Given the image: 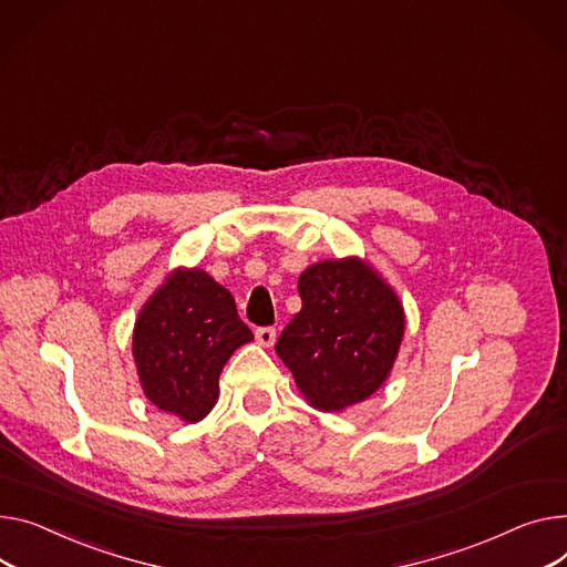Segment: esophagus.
<instances>
[{
  "instance_id": "obj_1",
  "label": "esophagus",
  "mask_w": 567,
  "mask_h": 567,
  "mask_svg": "<svg viewBox=\"0 0 567 567\" xmlns=\"http://www.w3.org/2000/svg\"><path fill=\"white\" fill-rule=\"evenodd\" d=\"M255 339L261 344V347H274L276 342V328L271 326H261L255 330Z\"/></svg>"
}]
</instances>
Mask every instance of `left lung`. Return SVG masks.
<instances>
[{"instance_id":"8db88e82","label":"left lung","mask_w":567,"mask_h":567,"mask_svg":"<svg viewBox=\"0 0 567 567\" xmlns=\"http://www.w3.org/2000/svg\"><path fill=\"white\" fill-rule=\"evenodd\" d=\"M298 293L303 308L276 344L296 385L326 412L364 401L383 385L401 347L396 293L355 257L312 264Z\"/></svg>"}]
</instances>
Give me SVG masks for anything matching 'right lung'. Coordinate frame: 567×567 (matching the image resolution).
<instances>
[{
    "label": "right lung",
    "mask_w": 567,
    "mask_h": 567,
    "mask_svg": "<svg viewBox=\"0 0 567 567\" xmlns=\"http://www.w3.org/2000/svg\"><path fill=\"white\" fill-rule=\"evenodd\" d=\"M252 332L233 293L200 269L175 271L141 310L134 360L145 396L184 422H200L218 396V375Z\"/></svg>",
    "instance_id": "add662e5"
}]
</instances>
